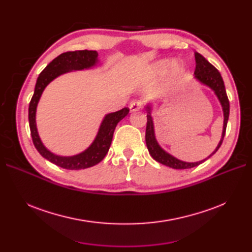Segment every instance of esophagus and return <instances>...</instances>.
I'll list each match as a JSON object with an SVG mask.
<instances>
[{
    "label": "esophagus",
    "instance_id": "obj_1",
    "mask_svg": "<svg viewBox=\"0 0 252 252\" xmlns=\"http://www.w3.org/2000/svg\"><path fill=\"white\" fill-rule=\"evenodd\" d=\"M143 107V102L142 101H133L131 102L129 108H130V111H138Z\"/></svg>",
    "mask_w": 252,
    "mask_h": 252
}]
</instances>
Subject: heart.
<instances>
[{
    "label": "heart",
    "mask_w": 252,
    "mask_h": 252,
    "mask_svg": "<svg viewBox=\"0 0 252 252\" xmlns=\"http://www.w3.org/2000/svg\"><path fill=\"white\" fill-rule=\"evenodd\" d=\"M164 67H165V64H158V65L157 66V68H156V70L158 71V72H161V71H163ZM179 70H180V66H179L178 64H174V66H173V71H174V72H178Z\"/></svg>",
    "instance_id": "heart-1"
}]
</instances>
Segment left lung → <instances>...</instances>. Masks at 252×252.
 <instances>
[{"instance_id":"left-lung-1","label":"left lung","mask_w":252,"mask_h":252,"mask_svg":"<svg viewBox=\"0 0 252 252\" xmlns=\"http://www.w3.org/2000/svg\"><path fill=\"white\" fill-rule=\"evenodd\" d=\"M195 62H196L195 70H194L195 78L203 84H205V85H207L211 89H213V91H215L216 94L218 95L220 104L223 106V111H224V127H223L222 140H220V142L219 143L217 149L207 158H209L212 155L216 154L218 149L220 147V145L223 143L228 118H229V100H228V96L226 94V89H225L222 75H220V73L219 72L217 68L212 64H210L208 61L199 52H195ZM149 110L150 109L148 108L147 126H146V145H147L150 156L154 158L157 162L168 167H171L173 169H188L202 164L203 162L206 161V159H207L206 158L201 162H195V163H187V162L180 161V159L175 158L174 157L170 156L169 154H167L166 151H164L161 147L158 146V144L155 138L154 122H152L151 113Z\"/></svg>"}]
</instances>
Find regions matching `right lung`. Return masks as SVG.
<instances>
[{"mask_svg":"<svg viewBox=\"0 0 252 252\" xmlns=\"http://www.w3.org/2000/svg\"><path fill=\"white\" fill-rule=\"evenodd\" d=\"M96 58L97 53L94 50H75L64 52L55 60H52V62L45 67V69L37 78L34 94L32 97V101L29 103L28 120L30 133H32V142L36 150L40 152V155L43 158L48 159L49 162L65 169H85L100 163L109 150L114 129H116L119 122L122 119H124L129 112V109L125 107L119 111L107 114L102 122L100 130H98L94 142L91 144V146L88 149L80 155L73 157H59L51 154L50 151L44 147L35 127V109L44 88L48 85V83H50L53 79H56L60 74L94 66L96 62Z\"/></svg>","mask_w":252,"mask_h":252,"instance_id":"obj_1","label":"right lung"}]
</instances>
